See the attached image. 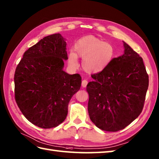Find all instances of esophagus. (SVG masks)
Instances as JSON below:
<instances>
[{"label": "esophagus", "instance_id": "obj_1", "mask_svg": "<svg viewBox=\"0 0 159 159\" xmlns=\"http://www.w3.org/2000/svg\"><path fill=\"white\" fill-rule=\"evenodd\" d=\"M87 83H88V81H87V80H83V81H82V87H85L86 86H87Z\"/></svg>", "mask_w": 159, "mask_h": 159}]
</instances>
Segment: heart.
<instances>
[{
    "label": "heart",
    "instance_id": "heart-1",
    "mask_svg": "<svg viewBox=\"0 0 159 159\" xmlns=\"http://www.w3.org/2000/svg\"><path fill=\"white\" fill-rule=\"evenodd\" d=\"M74 52L68 55L70 65L74 68L79 67L78 57L83 58V68L89 74L99 73L109 66L116 56L112 43L93 35L85 36L77 40L74 45Z\"/></svg>",
    "mask_w": 159,
    "mask_h": 159
}]
</instances>
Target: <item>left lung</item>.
<instances>
[{"label": "left lung", "mask_w": 159, "mask_h": 159, "mask_svg": "<svg viewBox=\"0 0 159 159\" xmlns=\"http://www.w3.org/2000/svg\"><path fill=\"white\" fill-rule=\"evenodd\" d=\"M124 53L114 58L101 72L92 75L87 85L88 113L100 129L122 130L143 110L149 78L143 59L124 42Z\"/></svg>", "instance_id": "8db88e82"}]
</instances>
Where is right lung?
<instances>
[{"mask_svg": "<svg viewBox=\"0 0 159 159\" xmlns=\"http://www.w3.org/2000/svg\"><path fill=\"white\" fill-rule=\"evenodd\" d=\"M66 42L59 33L46 36L24 53L14 74L15 100L30 122L42 128L59 126L80 88V74L64 72Z\"/></svg>", "mask_w": 159, "mask_h": 159, "instance_id": "right-lung-1", "label": "right lung"}]
</instances>
